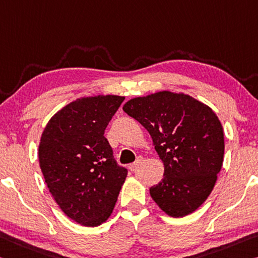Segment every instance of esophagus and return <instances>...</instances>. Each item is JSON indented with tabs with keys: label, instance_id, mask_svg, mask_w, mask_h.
<instances>
[{
	"label": "esophagus",
	"instance_id": "1",
	"mask_svg": "<svg viewBox=\"0 0 258 258\" xmlns=\"http://www.w3.org/2000/svg\"><path fill=\"white\" fill-rule=\"evenodd\" d=\"M142 162H144V157H141V156H139L138 158H137V161L134 162V163H132V164L130 165V170L131 171H134L137 169V167L140 165V164H142Z\"/></svg>",
	"mask_w": 258,
	"mask_h": 258
}]
</instances>
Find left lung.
I'll use <instances>...</instances> for the list:
<instances>
[{
    "mask_svg": "<svg viewBox=\"0 0 258 258\" xmlns=\"http://www.w3.org/2000/svg\"><path fill=\"white\" fill-rule=\"evenodd\" d=\"M122 110L148 131L164 163V177L150 196L171 217L191 214L210 195L223 165L218 117L191 96L167 91L130 100Z\"/></svg>",
    "mask_w": 258,
    "mask_h": 258,
    "instance_id": "8db88e82",
    "label": "left lung"
}]
</instances>
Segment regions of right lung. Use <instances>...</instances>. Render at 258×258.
Segmentation results:
<instances>
[{
    "instance_id": "1",
    "label": "right lung",
    "mask_w": 258,
    "mask_h": 258,
    "mask_svg": "<svg viewBox=\"0 0 258 258\" xmlns=\"http://www.w3.org/2000/svg\"><path fill=\"white\" fill-rule=\"evenodd\" d=\"M125 97H81L51 117L39 145V162L52 198L69 218L99 226L109 218L127 170L117 164L104 137Z\"/></svg>"
}]
</instances>
